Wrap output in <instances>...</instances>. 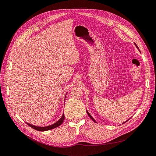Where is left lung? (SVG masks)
Returning <instances> with one entry per match:
<instances>
[{"label": "left lung", "mask_w": 156, "mask_h": 156, "mask_svg": "<svg viewBox=\"0 0 156 156\" xmlns=\"http://www.w3.org/2000/svg\"><path fill=\"white\" fill-rule=\"evenodd\" d=\"M134 45H136V47H137V49H138L139 50V49H138V46L136 45V43H134ZM86 112H87V115H88V116H89V117H90V119H92V121H94L95 122H95V120H94V118H93L92 117H91V115H90V113H88V111H86ZM127 121H128V120H127ZM126 121H125V122H126ZM125 122H124V123H125Z\"/></svg>", "instance_id": "left-lung-1"}]
</instances>
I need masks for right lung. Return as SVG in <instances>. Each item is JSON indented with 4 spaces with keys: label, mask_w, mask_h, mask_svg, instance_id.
Listing matches in <instances>:
<instances>
[{
    "label": "right lung",
    "mask_w": 156,
    "mask_h": 156,
    "mask_svg": "<svg viewBox=\"0 0 156 156\" xmlns=\"http://www.w3.org/2000/svg\"><path fill=\"white\" fill-rule=\"evenodd\" d=\"M65 98H66V96H65ZM64 120H65V115L62 114V116L61 117V119L58 120L57 122H56L55 123L53 124V125H49V126H35V125H31V124H29V123H27V122H26V123L30 127H31V128H32V129H34L35 130H37L38 131H47V130H51V129H55V128H57V127L59 126L63 122Z\"/></svg>",
    "instance_id": "1"
}]
</instances>
